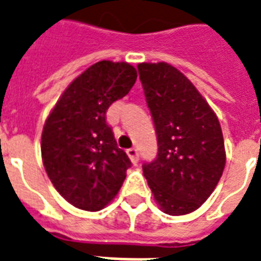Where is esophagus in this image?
Masks as SVG:
<instances>
[{"label":"esophagus","mask_w":261,"mask_h":261,"mask_svg":"<svg viewBox=\"0 0 261 261\" xmlns=\"http://www.w3.org/2000/svg\"><path fill=\"white\" fill-rule=\"evenodd\" d=\"M126 153H128L129 159H130V162H132L133 165H137V163H139V153H137L136 148H129L128 151H126Z\"/></svg>","instance_id":"obj_1"}]
</instances>
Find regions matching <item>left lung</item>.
Returning <instances> with one entry per match:
<instances>
[{
	"mask_svg": "<svg viewBox=\"0 0 261 261\" xmlns=\"http://www.w3.org/2000/svg\"><path fill=\"white\" fill-rule=\"evenodd\" d=\"M137 69L158 139V156L143 165V174L163 213L187 215L211 196L225 169L221 124L175 66L141 62Z\"/></svg>",
	"mask_w": 261,
	"mask_h": 261,
	"instance_id": "8db88e82",
	"label": "left lung"
}]
</instances>
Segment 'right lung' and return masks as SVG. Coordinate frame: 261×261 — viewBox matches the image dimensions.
<instances>
[{
	"instance_id": "right-lung-1",
	"label": "right lung",
	"mask_w": 261,
	"mask_h": 261,
	"mask_svg": "<svg viewBox=\"0 0 261 261\" xmlns=\"http://www.w3.org/2000/svg\"><path fill=\"white\" fill-rule=\"evenodd\" d=\"M136 79L128 62H96L66 87L44 121V170L58 193L79 210L100 211L122 187L130 161L106 124V110Z\"/></svg>"
}]
</instances>
